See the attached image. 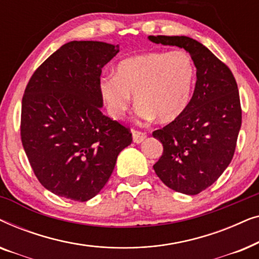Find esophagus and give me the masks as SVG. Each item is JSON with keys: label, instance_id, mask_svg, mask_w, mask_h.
<instances>
[{"label": "esophagus", "instance_id": "esophagus-1", "mask_svg": "<svg viewBox=\"0 0 259 259\" xmlns=\"http://www.w3.org/2000/svg\"><path fill=\"white\" fill-rule=\"evenodd\" d=\"M132 137H133V141L136 144H140L143 143V141L146 139V133L141 132V131H137V130H133L132 131Z\"/></svg>", "mask_w": 259, "mask_h": 259}]
</instances>
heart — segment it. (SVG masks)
<instances>
[{"label":"heart","mask_w":259,"mask_h":259,"mask_svg":"<svg viewBox=\"0 0 259 259\" xmlns=\"http://www.w3.org/2000/svg\"><path fill=\"white\" fill-rule=\"evenodd\" d=\"M193 79L194 66L187 53L150 52L121 60L114 75L101 77L99 92L112 118H123L133 94L141 118L157 116L159 121L169 122L189 105Z\"/></svg>","instance_id":"obj_1"}]
</instances>
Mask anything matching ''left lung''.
I'll return each mask as SVG.
<instances>
[{
    "instance_id": "1",
    "label": "left lung",
    "mask_w": 259,
    "mask_h": 259,
    "mask_svg": "<svg viewBox=\"0 0 259 259\" xmlns=\"http://www.w3.org/2000/svg\"><path fill=\"white\" fill-rule=\"evenodd\" d=\"M154 44L177 46L191 55L197 68L192 98L178 119L154 131L164 152L153 165L169 189L194 196L211 186L235 154L242 125L239 92L228 66L193 38L148 36Z\"/></svg>"
}]
</instances>
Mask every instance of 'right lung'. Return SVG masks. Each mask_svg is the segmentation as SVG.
<instances>
[{
	"instance_id": "1",
	"label": "right lung",
	"mask_w": 259,
	"mask_h": 259,
	"mask_svg": "<svg viewBox=\"0 0 259 259\" xmlns=\"http://www.w3.org/2000/svg\"><path fill=\"white\" fill-rule=\"evenodd\" d=\"M119 45L70 41L31 75L22 98L21 140L48 191L76 201L97 196L132 133L102 114L101 69Z\"/></svg>"
}]
</instances>
